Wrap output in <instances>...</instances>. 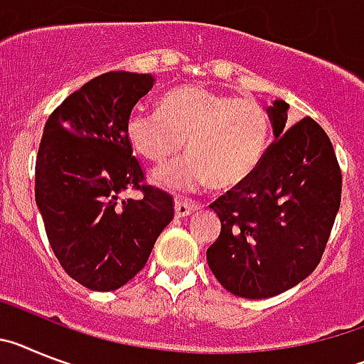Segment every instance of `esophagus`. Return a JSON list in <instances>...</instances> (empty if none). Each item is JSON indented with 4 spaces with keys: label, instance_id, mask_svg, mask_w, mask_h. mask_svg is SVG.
Returning a JSON list of instances; mask_svg holds the SVG:
<instances>
[{
    "label": "esophagus",
    "instance_id": "esophagus-1",
    "mask_svg": "<svg viewBox=\"0 0 364 364\" xmlns=\"http://www.w3.org/2000/svg\"><path fill=\"white\" fill-rule=\"evenodd\" d=\"M198 208H200V203H196V201L176 200V216L178 218L188 216V214H192Z\"/></svg>",
    "mask_w": 364,
    "mask_h": 364
}]
</instances>
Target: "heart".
Listing matches in <instances>:
<instances>
[{
	"label": "heart",
	"instance_id": "heart-1",
	"mask_svg": "<svg viewBox=\"0 0 364 364\" xmlns=\"http://www.w3.org/2000/svg\"><path fill=\"white\" fill-rule=\"evenodd\" d=\"M126 135L139 156L164 163L183 150L188 156L154 173L157 185L196 192L210 183L236 186L260 166L271 135L269 113L251 97L205 86H183L163 95L159 109L134 107Z\"/></svg>",
	"mask_w": 364,
	"mask_h": 364
}]
</instances>
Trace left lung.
<instances>
[{
	"instance_id": "left-lung-1",
	"label": "left lung",
	"mask_w": 364,
	"mask_h": 364,
	"mask_svg": "<svg viewBox=\"0 0 364 364\" xmlns=\"http://www.w3.org/2000/svg\"><path fill=\"white\" fill-rule=\"evenodd\" d=\"M287 102L267 109L274 141L251 178L210 208L221 221L207 262L236 296L267 299L314 273L341 205L343 176L326 132L311 119L289 126Z\"/></svg>"
}]
</instances>
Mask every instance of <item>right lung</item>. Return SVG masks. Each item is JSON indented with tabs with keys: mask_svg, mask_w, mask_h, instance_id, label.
<instances>
[{
	"mask_svg": "<svg viewBox=\"0 0 364 364\" xmlns=\"http://www.w3.org/2000/svg\"><path fill=\"white\" fill-rule=\"evenodd\" d=\"M154 87L151 75L109 71L71 93L47 119L34 196L50 249L65 273L113 291L143 269L173 218L168 192L144 185L126 119ZM141 190V200H119Z\"/></svg>",
	"mask_w": 364,
	"mask_h": 364,
	"instance_id": "right-lung-1",
	"label": "right lung"
}]
</instances>
